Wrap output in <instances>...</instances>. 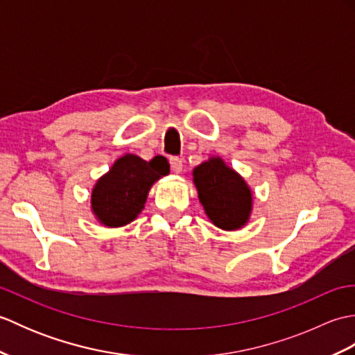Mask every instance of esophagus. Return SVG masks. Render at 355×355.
<instances>
[{
  "label": "esophagus",
  "instance_id": "esophagus-1",
  "mask_svg": "<svg viewBox=\"0 0 355 355\" xmlns=\"http://www.w3.org/2000/svg\"><path fill=\"white\" fill-rule=\"evenodd\" d=\"M169 162H171V168H172V171L173 172H182V169H183V160L180 157H177V155H173V157H171L169 158Z\"/></svg>",
  "mask_w": 355,
  "mask_h": 355
}]
</instances>
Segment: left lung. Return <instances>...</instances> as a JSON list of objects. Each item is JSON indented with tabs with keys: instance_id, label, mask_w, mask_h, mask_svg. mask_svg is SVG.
Returning <instances> with one entry per match:
<instances>
[{
	"instance_id": "1",
	"label": "left lung",
	"mask_w": 355,
	"mask_h": 355,
	"mask_svg": "<svg viewBox=\"0 0 355 355\" xmlns=\"http://www.w3.org/2000/svg\"><path fill=\"white\" fill-rule=\"evenodd\" d=\"M201 205L216 227L235 230L250 216L252 192L238 173L221 158H212L193 169Z\"/></svg>"
}]
</instances>
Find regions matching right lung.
<instances>
[{"mask_svg":"<svg viewBox=\"0 0 355 355\" xmlns=\"http://www.w3.org/2000/svg\"><path fill=\"white\" fill-rule=\"evenodd\" d=\"M166 173H169V163L162 155L150 162L131 154L119 158L94 186V214L108 227L131 223L145 206L150 186Z\"/></svg>","mask_w":355,"mask_h":355,"instance_id":"add662e5","label":"right lung"}]
</instances>
